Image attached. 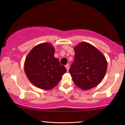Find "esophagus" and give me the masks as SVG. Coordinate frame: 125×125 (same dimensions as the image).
I'll use <instances>...</instances> for the list:
<instances>
[{"mask_svg":"<svg viewBox=\"0 0 125 125\" xmlns=\"http://www.w3.org/2000/svg\"><path fill=\"white\" fill-rule=\"evenodd\" d=\"M65 67H66V68L67 71H69V64H67L65 66Z\"/></svg>","mask_w":125,"mask_h":125,"instance_id":"esophagus-1","label":"esophagus"}]
</instances>
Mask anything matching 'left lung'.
Returning a JSON list of instances; mask_svg holds the SVG:
<instances>
[{
	"mask_svg": "<svg viewBox=\"0 0 125 125\" xmlns=\"http://www.w3.org/2000/svg\"><path fill=\"white\" fill-rule=\"evenodd\" d=\"M74 51V62L69 72L74 84L84 90L96 86L106 72L105 56L96 47L85 42L75 46Z\"/></svg>",
	"mask_w": 125,
	"mask_h": 125,
	"instance_id": "1",
	"label": "left lung"
}]
</instances>
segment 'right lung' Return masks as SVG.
<instances>
[{"mask_svg":"<svg viewBox=\"0 0 125 125\" xmlns=\"http://www.w3.org/2000/svg\"><path fill=\"white\" fill-rule=\"evenodd\" d=\"M54 48L50 43H42L29 52L24 70L29 81L38 88L51 90L59 83L66 69L54 58Z\"/></svg>","mask_w":125,"mask_h":125,"instance_id":"1","label":"right lung"}]
</instances>
